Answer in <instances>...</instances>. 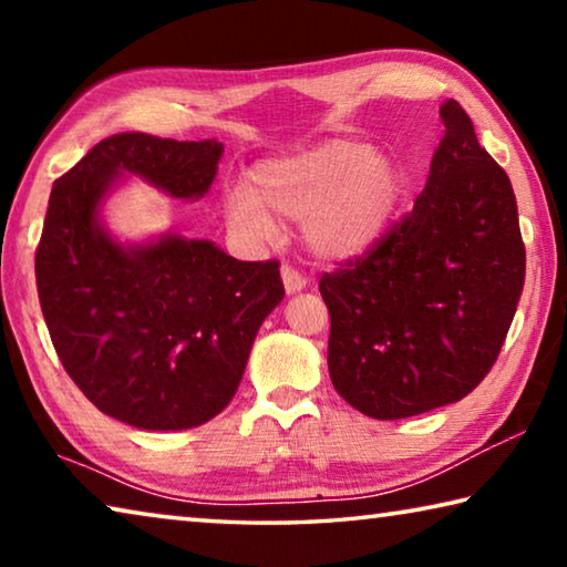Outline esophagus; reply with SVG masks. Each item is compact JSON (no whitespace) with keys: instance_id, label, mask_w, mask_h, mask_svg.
Returning a JSON list of instances; mask_svg holds the SVG:
<instances>
[{"instance_id":"esophagus-1","label":"esophagus","mask_w":567,"mask_h":567,"mask_svg":"<svg viewBox=\"0 0 567 567\" xmlns=\"http://www.w3.org/2000/svg\"><path fill=\"white\" fill-rule=\"evenodd\" d=\"M280 277H282V285H285V292L287 295H297V292H302L305 290V285H307V280L305 277L295 270V267H282L280 270Z\"/></svg>"}]
</instances>
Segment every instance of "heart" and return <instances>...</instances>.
I'll use <instances>...</instances> for the list:
<instances>
[{
  "label": "heart",
  "instance_id": "1",
  "mask_svg": "<svg viewBox=\"0 0 567 567\" xmlns=\"http://www.w3.org/2000/svg\"><path fill=\"white\" fill-rule=\"evenodd\" d=\"M402 197L405 175L388 152L330 140L257 162L245 185L225 192L223 213L239 243H270L280 233L277 217H287L302 223L305 245L318 260L348 262L388 235Z\"/></svg>",
  "mask_w": 567,
  "mask_h": 567
}]
</instances>
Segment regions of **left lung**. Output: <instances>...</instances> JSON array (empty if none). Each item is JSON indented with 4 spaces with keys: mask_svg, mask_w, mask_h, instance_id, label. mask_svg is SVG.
I'll return each instance as SVG.
<instances>
[{
    "mask_svg": "<svg viewBox=\"0 0 567 567\" xmlns=\"http://www.w3.org/2000/svg\"><path fill=\"white\" fill-rule=\"evenodd\" d=\"M410 217L362 260L322 275L334 390L362 415L450 405L491 372L525 282L513 185L455 100Z\"/></svg>",
    "mask_w": 567,
    "mask_h": 567,
    "instance_id": "left-lung-1",
    "label": "left lung"
}]
</instances>
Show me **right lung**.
Here are the masks:
<instances>
[{"mask_svg":"<svg viewBox=\"0 0 567 567\" xmlns=\"http://www.w3.org/2000/svg\"><path fill=\"white\" fill-rule=\"evenodd\" d=\"M225 145L112 134L54 182L34 272L56 354L104 415L189 430L235 398L249 350L285 287L277 262H239L213 239H122L104 205L126 175L195 203Z\"/></svg>","mask_w":567,"mask_h":567,"instance_id":"1","label":"right lung"}]
</instances>
